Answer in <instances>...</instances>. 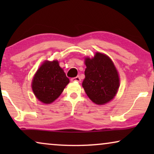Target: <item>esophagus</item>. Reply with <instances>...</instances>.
<instances>
[{
	"instance_id": "esophagus-1",
	"label": "esophagus",
	"mask_w": 154,
	"mask_h": 154,
	"mask_svg": "<svg viewBox=\"0 0 154 154\" xmlns=\"http://www.w3.org/2000/svg\"><path fill=\"white\" fill-rule=\"evenodd\" d=\"M71 81L72 82H80L81 81V78L79 76H76V77H74V78H71Z\"/></svg>"
}]
</instances>
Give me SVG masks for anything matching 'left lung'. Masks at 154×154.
I'll use <instances>...</instances> for the list:
<instances>
[{"mask_svg":"<svg viewBox=\"0 0 154 154\" xmlns=\"http://www.w3.org/2000/svg\"><path fill=\"white\" fill-rule=\"evenodd\" d=\"M85 78L82 85L90 100L104 104L114 97L119 88L118 71L110 58L97 52L94 58H85Z\"/></svg>","mask_w":154,"mask_h":154,"instance_id":"1","label":"left lung"}]
</instances>
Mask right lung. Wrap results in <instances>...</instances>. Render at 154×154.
I'll return each instance as SVG.
<instances>
[{
	"label": "right lung",
	"instance_id": "add662e5",
	"mask_svg": "<svg viewBox=\"0 0 154 154\" xmlns=\"http://www.w3.org/2000/svg\"><path fill=\"white\" fill-rule=\"evenodd\" d=\"M69 83V79L57 61H46L33 77L32 90L38 100L50 104L60 97Z\"/></svg>",
	"mask_w": 154,
	"mask_h": 154
}]
</instances>
